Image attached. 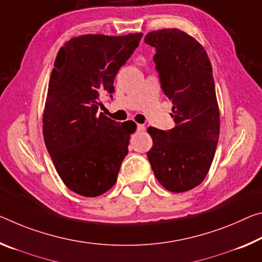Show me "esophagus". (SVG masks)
<instances>
[{
  "mask_svg": "<svg viewBox=\"0 0 262 262\" xmlns=\"http://www.w3.org/2000/svg\"><path fill=\"white\" fill-rule=\"evenodd\" d=\"M144 130H146L144 124H138V132H144Z\"/></svg>",
  "mask_w": 262,
  "mask_h": 262,
  "instance_id": "obj_1",
  "label": "esophagus"
}]
</instances>
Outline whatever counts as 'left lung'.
I'll list each match as a JSON object with an SVG mask.
<instances>
[{
  "mask_svg": "<svg viewBox=\"0 0 262 262\" xmlns=\"http://www.w3.org/2000/svg\"><path fill=\"white\" fill-rule=\"evenodd\" d=\"M144 41L155 48L154 61L161 89L172 101L176 126L149 127L147 152L157 181L171 192H184L204 181L217 148L219 108L207 53L193 37L178 29L151 31Z\"/></svg>",
  "mask_w": 262,
  "mask_h": 262,
  "instance_id": "left-lung-1",
  "label": "left lung"
}]
</instances>
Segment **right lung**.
<instances>
[{"instance_id":"obj_1","label":"right lung","mask_w":262,"mask_h":262,"mask_svg":"<svg viewBox=\"0 0 262 262\" xmlns=\"http://www.w3.org/2000/svg\"><path fill=\"white\" fill-rule=\"evenodd\" d=\"M141 38L142 34L84 35L58 51L45 101L43 136L58 175L80 196L108 191L128 154L135 122L120 126L98 110L101 94L112 98L116 73Z\"/></svg>"}]
</instances>
